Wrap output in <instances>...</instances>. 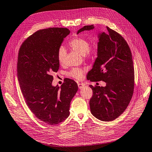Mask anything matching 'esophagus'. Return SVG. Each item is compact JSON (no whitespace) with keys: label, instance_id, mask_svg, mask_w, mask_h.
<instances>
[{"label":"esophagus","instance_id":"esophagus-1","mask_svg":"<svg viewBox=\"0 0 152 152\" xmlns=\"http://www.w3.org/2000/svg\"><path fill=\"white\" fill-rule=\"evenodd\" d=\"M85 86V85L84 83H78V87L79 89H82Z\"/></svg>","mask_w":152,"mask_h":152}]
</instances>
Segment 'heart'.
Segmentation results:
<instances>
[{
	"instance_id": "b5f03b06",
	"label": "heart",
	"mask_w": 152,
	"mask_h": 152,
	"mask_svg": "<svg viewBox=\"0 0 152 152\" xmlns=\"http://www.w3.org/2000/svg\"><path fill=\"white\" fill-rule=\"evenodd\" d=\"M69 45L71 49L80 55L91 58L94 56L97 52L94 47L90 46L89 42L85 38L77 37L70 41ZM66 55V50L61 46L58 50V60L60 64H63ZM83 73V70L79 68H74L68 73V75L76 79H80Z\"/></svg>"
}]
</instances>
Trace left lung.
I'll use <instances>...</instances> for the list:
<instances>
[{"instance_id":"1","label":"left lung","mask_w":152,"mask_h":152,"mask_svg":"<svg viewBox=\"0 0 152 152\" xmlns=\"http://www.w3.org/2000/svg\"><path fill=\"white\" fill-rule=\"evenodd\" d=\"M94 28L85 26L77 34ZM107 33H99L97 57L88 72L91 81H103L106 86H93L89 100L92 114L102 121H111L126 109L133 94L134 71L130 49L118 32L107 27Z\"/></svg>"}]
</instances>
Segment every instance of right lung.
I'll return each mask as SVG.
<instances>
[{
	"mask_svg": "<svg viewBox=\"0 0 152 152\" xmlns=\"http://www.w3.org/2000/svg\"><path fill=\"white\" fill-rule=\"evenodd\" d=\"M69 33L67 28L39 30L24 41L18 53V78L27 106L38 119L50 125L68 118L78 90L77 84L69 78L60 89L52 86V74L60 66L58 50Z\"/></svg>",
	"mask_w": 152,
	"mask_h": 152,
	"instance_id": "add662e5",
	"label": "right lung"
}]
</instances>
